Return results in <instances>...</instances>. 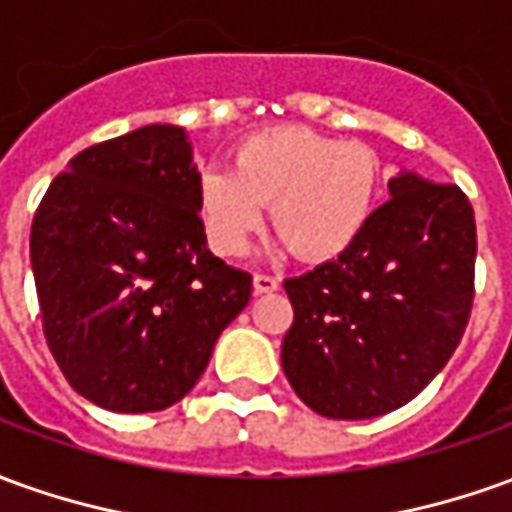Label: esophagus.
<instances>
[{"instance_id": "obj_1", "label": "esophagus", "mask_w": 512, "mask_h": 512, "mask_svg": "<svg viewBox=\"0 0 512 512\" xmlns=\"http://www.w3.org/2000/svg\"><path fill=\"white\" fill-rule=\"evenodd\" d=\"M253 290H256V295H264V292H276L278 278L267 276V273H256V276H253Z\"/></svg>"}]
</instances>
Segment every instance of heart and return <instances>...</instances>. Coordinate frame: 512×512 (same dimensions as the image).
I'll list each match as a JSON object with an SVG mask.
<instances>
[{"label":"heart","instance_id":"heart-1","mask_svg":"<svg viewBox=\"0 0 512 512\" xmlns=\"http://www.w3.org/2000/svg\"><path fill=\"white\" fill-rule=\"evenodd\" d=\"M379 192V158L359 142L306 128L245 139L231 172L211 169L197 183V214L220 256H242L262 228L264 206L292 253L329 262L365 231Z\"/></svg>","mask_w":512,"mask_h":512}]
</instances>
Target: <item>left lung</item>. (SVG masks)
<instances>
[{
  "instance_id": "1",
  "label": "left lung",
  "mask_w": 512,
  "mask_h": 512,
  "mask_svg": "<svg viewBox=\"0 0 512 512\" xmlns=\"http://www.w3.org/2000/svg\"><path fill=\"white\" fill-rule=\"evenodd\" d=\"M390 200L337 259L287 278L281 365L317 415L365 421L404 407L449 362L474 301L468 197L401 169Z\"/></svg>"
}]
</instances>
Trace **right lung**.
Instances as JSON below:
<instances>
[{
  "mask_svg": "<svg viewBox=\"0 0 512 512\" xmlns=\"http://www.w3.org/2000/svg\"><path fill=\"white\" fill-rule=\"evenodd\" d=\"M197 183L186 130L147 125L74 155L35 211L30 262L49 351L102 410L181 401L248 306L250 273L206 245Z\"/></svg>",
  "mask_w": 512,
  "mask_h": 512,
  "instance_id": "1",
  "label": "right lung"
}]
</instances>
